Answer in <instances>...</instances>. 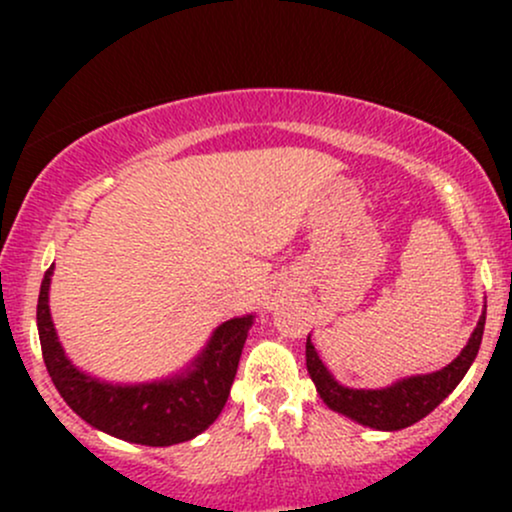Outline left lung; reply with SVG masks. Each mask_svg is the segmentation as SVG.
<instances>
[{"label":"left lung","mask_w":512,"mask_h":512,"mask_svg":"<svg viewBox=\"0 0 512 512\" xmlns=\"http://www.w3.org/2000/svg\"><path fill=\"white\" fill-rule=\"evenodd\" d=\"M484 322L486 305L467 346L445 368L426 375H409V378L380 387V390H354V387L337 383V378L327 370L322 358L317 356L310 337L305 342V366H308L310 378H313L317 387V395L332 411L349 416L351 421L361 426L375 428V431H399V428H407L431 414L460 385L464 373H467L479 354L481 337H484Z\"/></svg>","instance_id":"1"}]
</instances>
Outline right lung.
<instances>
[{
    "mask_svg": "<svg viewBox=\"0 0 512 512\" xmlns=\"http://www.w3.org/2000/svg\"><path fill=\"white\" fill-rule=\"evenodd\" d=\"M52 269L55 264L45 272L38 296L40 349L57 392L86 424L127 443L166 448L192 440L219 419L255 315L231 317L216 327L180 373L151 383H105L64 354L50 315Z\"/></svg>",
    "mask_w": 512,
    "mask_h": 512,
    "instance_id": "right-lung-1",
    "label": "right lung"
}]
</instances>
